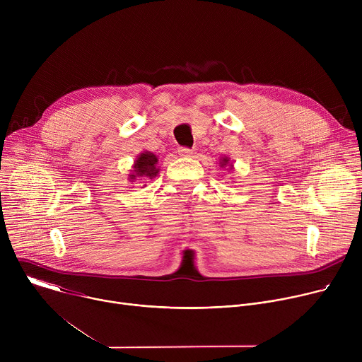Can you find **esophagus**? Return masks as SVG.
<instances>
[{"label": "esophagus", "instance_id": "obj_1", "mask_svg": "<svg viewBox=\"0 0 362 362\" xmlns=\"http://www.w3.org/2000/svg\"><path fill=\"white\" fill-rule=\"evenodd\" d=\"M179 154L183 158H192L194 154V148H189V147H180L179 148Z\"/></svg>", "mask_w": 362, "mask_h": 362}]
</instances>
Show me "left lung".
<instances>
[{"label": "left lung", "instance_id": "8db88e82", "mask_svg": "<svg viewBox=\"0 0 362 362\" xmlns=\"http://www.w3.org/2000/svg\"><path fill=\"white\" fill-rule=\"evenodd\" d=\"M219 165H221V168H226V166H230V169L233 168V166H232V165L229 163V159H228V158H222V159H221V163H219Z\"/></svg>", "mask_w": 362, "mask_h": 362}]
</instances>
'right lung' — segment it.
Returning <instances> with one entry per match:
<instances>
[{
	"instance_id": "obj_1",
	"label": "right lung",
	"mask_w": 362,
	"mask_h": 362,
	"mask_svg": "<svg viewBox=\"0 0 362 362\" xmlns=\"http://www.w3.org/2000/svg\"><path fill=\"white\" fill-rule=\"evenodd\" d=\"M158 158L156 154H153L151 151H143L140 153L137 159L134 160L132 175H129L130 180H136L137 177H156L159 173L158 168Z\"/></svg>"
}]
</instances>
